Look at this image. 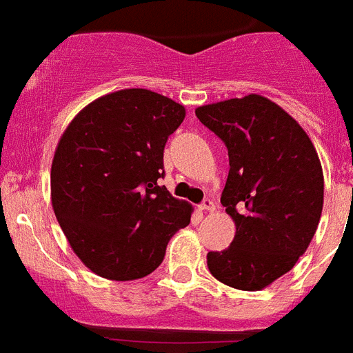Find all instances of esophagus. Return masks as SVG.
<instances>
[{"mask_svg":"<svg viewBox=\"0 0 353 353\" xmlns=\"http://www.w3.org/2000/svg\"><path fill=\"white\" fill-rule=\"evenodd\" d=\"M199 210L201 212H213L215 210V203L212 199H204L203 203L199 204Z\"/></svg>","mask_w":353,"mask_h":353,"instance_id":"obj_1","label":"esophagus"}]
</instances>
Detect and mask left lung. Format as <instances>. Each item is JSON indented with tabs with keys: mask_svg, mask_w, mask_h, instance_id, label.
Segmentation results:
<instances>
[{
	"mask_svg": "<svg viewBox=\"0 0 353 353\" xmlns=\"http://www.w3.org/2000/svg\"><path fill=\"white\" fill-rule=\"evenodd\" d=\"M228 149L221 203L236 226L224 251H210L219 282L260 291L291 271L318 230L323 170L300 123L260 94L195 109Z\"/></svg>",
	"mask_w": 353,
	"mask_h": 353,
	"instance_id": "1",
	"label": "left lung"
}]
</instances>
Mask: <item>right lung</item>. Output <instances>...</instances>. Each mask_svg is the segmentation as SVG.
<instances>
[{"label":"right lung","mask_w":353,"mask_h":353,"mask_svg":"<svg viewBox=\"0 0 353 353\" xmlns=\"http://www.w3.org/2000/svg\"><path fill=\"white\" fill-rule=\"evenodd\" d=\"M185 120L181 103L149 90H121L82 109L52 163V204L85 268L108 280H136L159 268L192 206L172 197L163 150Z\"/></svg>","instance_id":"add662e5"}]
</instances>
